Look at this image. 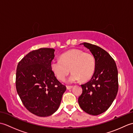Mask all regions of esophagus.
I'll use <instances>...</instances> for the list:
<instances>
[{"label": "esophagus", "instance_id": "esophagus-1", "mask_svg": "<svg viewBox=\"0 0 133 133\" xmlns=\"http://www.w3.org/2000/svg\"><path fill=\"white\" fill-rule=\"evenodd\" d=\"M66 88L67 90H70L72 88V86H67Z\"/></svg>", "mask_w": 133, "mask_h": 133}]
</instances>
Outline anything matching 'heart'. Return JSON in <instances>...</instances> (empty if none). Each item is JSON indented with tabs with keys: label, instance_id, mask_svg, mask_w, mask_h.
Returning <instances> with one entry per match:
<instances>
[{
	"label": "heart",
	"instance_id": "1",
	"mask_svg": "<svg viewBox=\"0 0 133 133\" xmlns=\"http://www.w3.org/2000/svg\"><path fill=\"white\" fill-rule=\"evenodd\" d=\"M51 69L59 81H64L70 71V83L87 81L91 78L95 69V60L91 53L79 49H72L62 54L60 59L52 61Z\"/></svg>",
	"mask_w": 133,
	"mask_h": 133
}]
</instances>
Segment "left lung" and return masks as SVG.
Instances as JSON below:
<instances>
[{
    "label": "left lung",
    "mask_w": 133,
    "mask_h": 133,
    "mask_svg": "<svg viewBox=\"0 0 133 133\" xmlns=\"http://www.w3.org/2000/svg\"><path fill=\"white\" fill-rule=\"evenodd\" d=\"M82 44L94 56L95 69L91 79L81 84L82 93L78 98V103L84 112L97 115L106 111L116 97L118 70L114 60L105 50L86 42Z\"/></svg>",
    "instance_id": "8db88e82"
}]
</instances>
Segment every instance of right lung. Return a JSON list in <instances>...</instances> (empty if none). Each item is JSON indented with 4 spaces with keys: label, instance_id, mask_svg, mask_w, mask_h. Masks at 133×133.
<instances>
[{
    "label": "right lung",
    "instance_id": "add662e5",
    "mask_svg": "<svg viewBox=\"0 0 133 133\" xmlns=\"http://www.w3.org/2000/svg\"><path fill=\"white\" fill-rule=\"evenodd\" d=\"M54 51L50 48L33 50L17 66V92L25 107L39 117H48L54 113L66 90L51 69Z\"/></svg>",
    "mask_w": 133,
    "mask_h": 133
}]
</instances>
